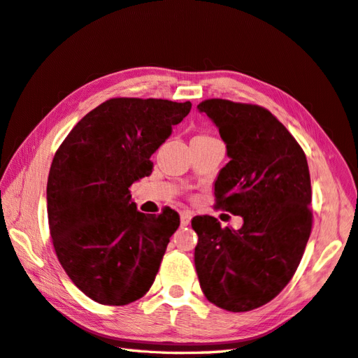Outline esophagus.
Returning a JSON list of instances; mask_svg holds the SVG:
<instances>
[{"instance_id":"1","label":"esophagus","mask_w":358,"mask_h":358,"mask_svg":"<svg viewBox=\"0 0 358 358\" xmlns=\"http://www.w3.org/2000/svg\"><path fill=\"white\" fill-rule=\"evenodd\" d=\"M180 218H181V226H189L190 220H192V215H190L189 212H182Z\"/></svg>"}]
</instances>
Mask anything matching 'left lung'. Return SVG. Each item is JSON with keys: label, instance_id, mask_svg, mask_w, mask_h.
I'll list each match as a JSON object with an SVG mask.
<instances>
[{"label": "left lung", "instance_id": "1", "mask_svg": "<svg viewBox=\"0 0 358 358\" xmlns=\"http://www.w3.org/2000/svg\"><path fill=\"white\" fill-rule=\"evenodd\" d=\"M230 162L215 181L217 207L243 217L239 230L192 220L195 268L207 301L231 313L268 303L292 280L311 234L308 163L301 145L259 105L209 99L198 105Z\"/></svg>", "mask_w": 358, "mask_h": 358}]
</instances>
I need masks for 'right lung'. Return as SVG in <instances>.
<instances>
[{"label": "right lung", "instance_id": "right-lung-1", "mask_svg": "<svg viewBox=\"0 0 358 358\" xmlns=\"http://www.w3.org/2000/svg\"><path fill=\"white\" fill-rule=\"evenodd\" d=\"M192 103L115 97L78 122L55 154L47 213L62 268L102 305H128L154 284L180 215L137 210L132 182L151 176V155Z\"/></svg>", "mask_w": 358, "mask_h": 358}]
</instances>
